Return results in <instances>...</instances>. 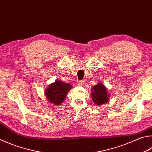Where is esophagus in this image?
<instances>
[{"instance_id": "esophagus-1", "label": "esophagus", "mask_w": 152, "mask_h": 152, "mask_svg": "<svg viewBox=\"0 0 152 152\" xmlns=\"http://www.w3.org/2000/svg\"><path fill=\"white\" fill-rule=\"evenodd\" d=\"M84 81L82 80H80V81H78V85H82L84 84Z\"/></svg>"}]
</instances>
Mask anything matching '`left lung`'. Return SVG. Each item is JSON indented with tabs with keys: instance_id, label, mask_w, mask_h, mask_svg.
<instances>
[{
	"instance_id": "left-lung-1",
	"label": "left lung",
	"mask_w": 152,
	"mask_h": 152,
	"mask_svg": "<svg viewBox=\"0 0 152 152\" xmlns=\"http://www.w3.org/2000/svg\"><path fill=\"white\" fill-rule=\"evenodd\" d=\"M92 98L95 104L102 105L107 103L109 100V95L107 94V89L105 86L100 82L92 87Z\"/></svg>"
}]
</instances>
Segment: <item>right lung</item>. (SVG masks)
Segmentation results:
<instances>
[{
	"label": "right lung",
	"instance_id": "1",
	"mask_svg": "<svg viewBox=\"0 0 152 152\" xmlns=\"http://www.w3.org/2000/svg\"><path fill=\"white\" fill-rule=\"evenodd\" d=\"M72 88L70 84L56 80L49 85L45 90V95L50 103L58 106L64 100L69 90Z\"/></svg>",
	"mask_w": 152,
	"mask_h": 152
}]
</instances>
